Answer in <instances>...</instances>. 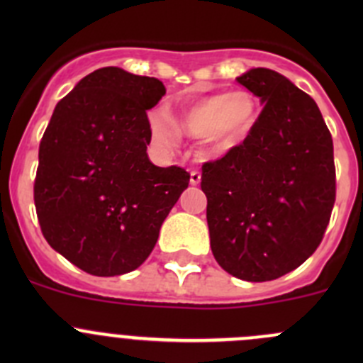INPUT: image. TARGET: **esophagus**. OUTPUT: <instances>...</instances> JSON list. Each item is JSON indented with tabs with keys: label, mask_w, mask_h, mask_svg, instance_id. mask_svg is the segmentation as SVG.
<instances>
[{
	"label": "esophagus",
	"mask_w": 363,
	"mask_h": 363,
	"mask_svg": "<svg viewBox=\"0 0 363 363\" xmlns=\"http://www.w3.org/2000/svg\"><path fill=\"white\" fill-rule=\"evenodd\" d=\"M200 181H202V175H200V172L193 170L191 174H189V182H191L193 186H196V184H200Z\"/></svg>",
	"instance_id": "obj_1"
}]
</instances>
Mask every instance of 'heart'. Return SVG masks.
<instances>
[{
  "mask_svg": "<svg viewBox=\"0 0 363 363\" xmlns=\"http://www.w3.org/2000/svg\"><path fill=\"white\" fill-rule=\"evenodd\" d=\"M258 121V101L246 89L212 93L199 98L184 108L174 121L163 112L149 116V126L155 142L170 147L175 130L199 138L205 155H221L237 147Z\"/></svg>",
  "mask_w": 363,
  "mask_h": 363,
  "instance_id": "1",
  "label": "heart"
}]
</instances>
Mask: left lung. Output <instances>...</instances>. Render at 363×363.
<instances>
[{
    "label": "left lung",
    "instance_id": "8db88e82",
    "mask_svg": "<svg viewBox=\"0 0 363 363\" xmlns=\"http://www.w3.org/2000/svg\"><path fill=\"white\" fill-rule=\"evenodd\" d=\"M263 111L246 140L202 167L216 262L251 283L302 265L320 246L335 202L332 135L316 101L281 73L237 77Z\"/></svg>",
    "mask_w": 363,
    "mask_h": 363
}]
</instances>
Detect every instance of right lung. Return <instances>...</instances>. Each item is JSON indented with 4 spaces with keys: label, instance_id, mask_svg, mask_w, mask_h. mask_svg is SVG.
I'll return each instance as SVG.
<instances>
[{
    "label": "right lung",
    "instance_id": "obj_1",
    "mask_svg": "<svg viewBox=\"0 0 363 363\" xmlns=\"http://www.w3.org/2000/svg\"><path fill=\"white\" fill-rule=\"evenodd\" d=\"M163 82L123 68L94 69L56 105L43 133L35 207L54 251L91 276L138 269L188 188L181 167L151 163L147 111Z\"/></svg>",
    "mask_w": 363,
    "mask_h": 363
}]
</instances>
